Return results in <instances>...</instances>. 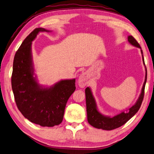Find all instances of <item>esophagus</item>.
Segmentation results:
<instances>
[{
  "mask_svg": "<svg viewBox=\"0 0 154 154\" xmlns=\"http://www.w3.org/2000/svg\"><path fill=\"white\" fill-rule=\"evenodd\" d=\"M89 83V76L87 73H83L80 75L78 79V84L81 88L85 87Z\"/></svg>",
  "mask_w": 154,
  "mask_h": 154,
  "instance_id": "esophagus-1",
  "label": "esophagus"
}]
</instances>
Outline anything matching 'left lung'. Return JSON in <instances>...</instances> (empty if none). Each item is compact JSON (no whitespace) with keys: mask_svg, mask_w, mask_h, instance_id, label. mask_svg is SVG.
Listing matches in <instances>:
<instances>
[{"mask_svg":"<svg viewBox=\"0 0 154 154\" xmlns=\"http://www.w3.org/2000/svg\"><path fill=\"white\" fill-rule=\"evenodd\" d=\"M128 41L129 43L132 45L133 46H135L140 49L142 56L143 63L145 66L144 59H143V52L139 44L132 35H128ZM145 70L146 76L144 83L143 84L141 93H140L136 103L134 104L132 106L130 107V109H128V110H126V112L123 111V112L118 114L115 116H105L102 113H100L99 112V110L97 109L96 101L93 95L92 92H91V88H89V87H87L85 89L86 106L87 113V120L89 124L98 129L111 130L116 129L117 128H119L121 126L124 125V124L126 122H128L132 117L134 116L136 113L138 112V110L140 109V106H141V104L143 99V95H144L145 85L147 81V69L146 66Z\"/></svg>","mask_w":154,"mask_h":154,"instance_id":"8db88e82","label":"left lung"}]
</instances>
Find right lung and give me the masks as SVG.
I'll list each match as a JSON object with an SVG mask.
<instances>
[{
    "mask_svg": "<svg viewBox=\"0 0 154 154\" xmlns=\"http://www.w3.org/2000/svg\"><path fill=\"white\" fill-rule=\"evenodd\" d=\"M42 32L38 28L23 41L13 62L12 89L18 110L30 122L44 127L61 123L69 98L75 91V79H62L50 87L38 83L32 61V42Z\"/></svg>",
    "mask_w": 154,
    "mask_h": 154,
    "instance_id": "obj_1",
    "label": "right lung"
}]
</instances>
